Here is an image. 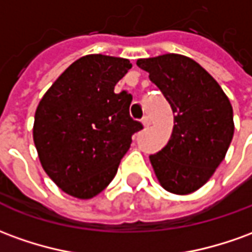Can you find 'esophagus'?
Returning <instances> with one entry per match:
<instances>
[{
	"mask_svg": "<svg viewBox=\"0 0 252 252\" xmlns=\"http://www.w3.org/2000/svg\"><path fill=\"white\" fill-rule=\"evenodd\" d=\"M142 124H143V126H144V128H149V126H151L150 119H149L147 116H144L143 119H142Z\"/></svg>",
	"mask_w": 252,
	"mask_h": 252,
	"instance_id": "34e87169",
	"label": "esophagus"
}]
</instances>
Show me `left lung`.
<instances>
[{
	"instance_id": "obj_1",
	"label": "left lung",
	"mask_w": 252,
	"mask_h": 252,
	"mask_svg": "<svg viewBox=\"0 0 252 252\" xmlns=\"http://www.w3.org/2000/svg\"><path fill=\"white\" fill-rule=\"evenodd\" d=\"M169 102L175 126L168 144L150 156L159 184L187 195L199 189L222 162L233 138V110L209 72L180 54L136 63Z\"/></svg>"
}]
</instances>
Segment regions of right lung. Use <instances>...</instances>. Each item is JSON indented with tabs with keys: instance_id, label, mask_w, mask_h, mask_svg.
I'll return each instance as SVG.
<instances>
[{
	"instance_id": "add662e5",
	"label": "right lung",
	"mask_w": 252,
	"mask_h": 252,
	"mask_svg": "<svg viewBox=\"0 0 252 252\" xmlns=\"http://www.w3.org/2000/svg\"><path fill=\"white\" fill-rule=\"evenodd\" d=\"M131 63L90 54L65 69L35 112L42 168L64 192L90 199L108 187L143 126L129 116L132 95L114 93Z\"/></svg>"
}]
</instances>
